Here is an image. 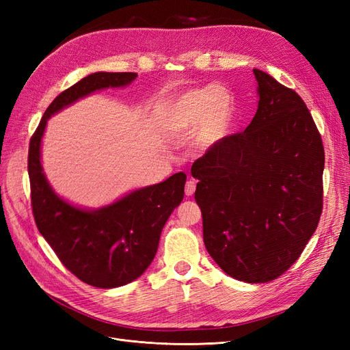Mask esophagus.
Listing matches in <instances>:
<instances>
[{
  "label": "esophagus",
  "mask_w": 350,
  "mask_h": 350,
  "mask_svg": "<svg viewBox=\"0 0 350 350\" xmlns=\"http://www.w3.org/2000/svg\"><path fill=\"white\" fill-rule=\"evenodd\" d=\"M196 185H197V183L194 181V179H188L187 184H185V196L191 197L196 191Z\"/></svg>",
  "instance_id": "obj_1"
}]
</instances>
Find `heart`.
I'll return each mask as SVG.
<instances>
[{
    "instance_id": "b5f03b06",
    "label": "heart",
    "mask_w": 350,
    "mask_h": 350,
    "mask_svg": "<svg viewBox=\"0 0 350 350\" xmlns=\"http://www.w3.org/2000/svg\"><path fill=\"white\" fill-rule=\"evenodd\" d=\"M235 102L229 90L207 86L181 94L169 109L167 125L176 131L193 129L191 146L198 153H208L230 133Z\"/></svg>"
}]
</instances>
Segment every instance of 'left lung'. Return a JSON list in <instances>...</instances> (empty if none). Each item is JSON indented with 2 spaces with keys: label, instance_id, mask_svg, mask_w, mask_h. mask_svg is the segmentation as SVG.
<instances>
[{
  "label": "left lung",
  "instance_id": "8db88e82",
  "mask_svg": "<svg viewBox=\"0 0 350 350\" xmlns=\"http://www.w3.org/2000/svg\"><path fill=\"white\" fill-rule=\"evenodd\" d=\"M258 107L245 131L197 159L204 245L230 278L278 279L299 258L323 210L324 147L301 96L254 68Z\"/></svg>",
  "mask_w": 350,
  "mask_h": 350
}]
</instances>
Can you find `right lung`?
Masks as SVG:
<instances>
[{
    "label": "right lung",
    "mask_w": 350,
    "mask_h": 350,
    "mask_svg": "<svg viewBox=\"0 0 350 350\" xmlns=\"http://www.w3.org/2000/svg\"><path fill=\"white\" fill-rule=\"evenodd\" d=\"M135 79L137 72L105 71L81 79L52 100L29 146L31 208L39 232L74 276L102 289L139 279L150 266L166 220L184 198L187 175L174 174L99 208L79 207L51 187L40 147L52 115L94 92L130 86Z\"/></svg>",
    "instance_id": "right-lung-1"
}]
</instances>
